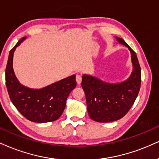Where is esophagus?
<instances>
[{
	"label": "esophagus",
	"mask_w": 159,
	"mask_h": 159,
	"mask_svg": "<svg viewBox=\"0 0 159 159\" xmlns=\"http://www.w3.org/2000/svg\"><path fill=\"white\" fill-rule=\"evenodd\" d=\"M76 83H77L78 85H80V84L82 83V74H76Z\"/></svg>",
	"instance_id": "1"
}]
</instances>
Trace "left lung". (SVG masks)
Masks as SVG:
<instances>
[{"label":"left lung","mask_w":159,"mask_h":159,"mask_svg":"<svg viewBox=\"0 0 159 159\" xmlns=\"http://www.w3.org/2000/svg\"><path fill=\"white\" fill-rule=\"evenodd\" d=\"M117 40L130 51L134 70L129 79L121 83L109 84L91 76H83L81 85L85 93L88 112L91 119L98 122L122 118L133 106L140 90L142 74L136 52L122 39Z\"/></svg>","instance_id":"1"}]
</instances>
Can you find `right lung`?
<instances>
[{
    "instance_id": "add662e5",
    "label": "right lung",
    "mask_w": 159,
    "mask_h": 159,
    "mask_svg": "<svg viewBox=\"0 0 159 159\" xmlns=\"http://www.w3.org/2000/svg\"><path fill=\"white\" fill-rule=\"evenodd\" d=\"M22 38L9 52L6 68V85L11 102L25 119L38 123L50 122L61 116L66 99L76 86V76L52 84L42 89H30L19 83L12 68L15 48L22 43Z\"/></svg>"
}]
</instances>
